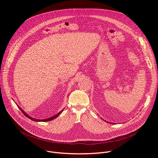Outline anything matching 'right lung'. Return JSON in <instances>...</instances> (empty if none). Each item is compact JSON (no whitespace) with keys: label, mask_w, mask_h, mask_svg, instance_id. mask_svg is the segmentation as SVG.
<instances>
[{"label":"right lung","mask_w":158,"mask_h":158,"mask_svg":"<svg viewBox=\"0 0 158 158\" xmlns=\"http://www.w3.org/2000/svg\"><path fill=\"white\" fill-rule=\"evenodd\" d=\"M19 107V108L22 111V112L23 113V114L26 116V117H27V118H29V119H31V120H33V121H36V122H47V121H51V120H53V119H54V118H56V117H57L58 116H59L60 114H61V113L63 111V110H62L61 112H60L58 114H57L56 115H55V116H54V117H51V118H47V119H44V120H38V119H35V118H31V117H29V116L27 114V113H26V112H24L20 107H19V106H18Z\"/></svg>","instance_id":"right-lung-1"}]
</instances>
